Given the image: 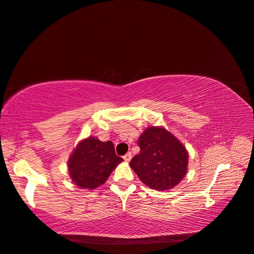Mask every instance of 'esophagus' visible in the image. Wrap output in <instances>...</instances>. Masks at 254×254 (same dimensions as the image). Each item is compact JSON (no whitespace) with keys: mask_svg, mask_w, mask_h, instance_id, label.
I'll use <instances>...</instances> for the list:
<instances>
[{"mask_svg":"<svg viewBox=\"0 0 254 254\" xmlns=\"http://www.w3.org/2000/svg\"><path fill=\"white\" fill-rule=\"evenodd\" d=\"M123 159L125 160V162H129V161H130V160H131V153H130V152H129V153H127V154L124 155V156H123Z\"/></svg>","mask_w":254,"mask_h":254,"instance_id":"obj_1","label":"esophagus"}]
</instances>
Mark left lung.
<instances>
[{
	"label": "left lung",
	"mask_w": 254,
	"mask_h": 254,
	"mask_svg": "<svg viewBox=\"0 0 254 254\" xmlns=\"http://www.w3.org/2000/svg\"><path fill=\"white\" fill-rule=\"evenodd\" d=\"M139 154L129 165L143 184L154 190L177 186L187 174L188 152L184 144L163 127L146 128L138 139Z\"/></svg>",
	"instance_id": "8db88e82"
}]
</instances>
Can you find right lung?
<instances>
[{
  "instance_id": "add662e5",
  "label": "right lung",
  "mask_w": 254,
  "mask_h": 254,
  "mask_svg": "<svg viewBox=\"0 0 254 254\" xmlns=\"http://www.w3.org/2000/svg\"><path fill=\"white\" fill-rule=\"evenodd\" d=\"M124 160L115 153L112 141L102 142L94 137L78 143L68 160L72 182L83 189H94L103 185L113 170Z\"/></svg>"
}]
</instances>
